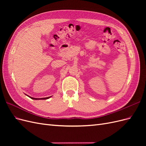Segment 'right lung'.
<instances>
[{
  "label": "right lung",
  "instance_id": "1",
  "mask_svg": "<svg viewBox=\"0 0 146 146\" xmlns=\"http://www.w3.org/2000/svg\"><path fill=\"white\" fill-rule=\"evenodd\" d=\"M29 98H30L31 99H35V100H44V99H48V98H50L51 96H50V97H47V98H32V97H30V96H29Z\"/></svg>",
  "mask_w": 146,
  "mask_h": 146
}]
</instances>
